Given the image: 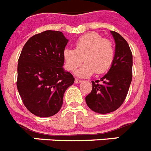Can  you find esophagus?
I'll use <instances>...</instances> for the list:
<instances>
[{
	"label": "esophagus",
	"instance_id": "34e87169",
	"mask_svg": "<svg viewBox=\"0 0 151 151\" xmlns=\"http://www.w3.org/2000/svg\"><path fill=\"white\" fill-rule=\"evenodd\" d=\"M81 82H82V81H81L80 79H78V78H76V79H75V83L76 84H78V83H80Z\"/></svg>",
	"mask_w": 151,
	"mask_h": 151
}]
</instances>
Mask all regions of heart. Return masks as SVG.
<instances>
[{"label": "heart", "mask_w": 151, "mask_h": 151, "mask_svg": "<svg viewBox=\"0 0 151 151\" xmlns=\"http://www.w3.org/2000/svg\"><path fill=\"white\" fill-rule=\"evenodd\" d=\"M65 66L69 71H76V76L88 77L96 73L101 74L109 69L114 58V47L111 41L103 38L97 32L83 35L75 42V49L66 48L63 53Z\"/></svg>", "instance_id": "b5f03b06"}]
</instances>
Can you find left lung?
I'll return each instance as SVG.
<instances>
[{
	"label": "left lung",
	"mask_w": 151,
	"mask_h": 151,
	"mask_svg": "<svg viewBox=\"0 0 151 151\" xmlns=\"http://www.w3.org/2000/svg\"><path fill=\"white\" fill-rule=\"evenodd\" d=\"M115 41V54L109 71L101 80L92 81V90L85 97L88 106L101 114L117 110L125 101L132 79V54L119 33L110 31Z\"/></svg>",
	"instance_id": "8db88e82"
}]
</instances>
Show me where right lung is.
Instances as JSON below:
<instances>
[{"mask_svg": "<svg viewBox=\"0 0 151 151\" xmlns=\"http://www.w3.org/2000/svg\"><path fill=\"white\" fill-rule=\"evenodd\" d=\"M69 40L61 32L47 30L31 37L18 60L17 89L34 115L49 117L59 112L66 89L75 78L63 67Z\"/></svg>", "mask_w": 151, "mask_h": 151, "instance_id": "1", "label": "right lung"}]
</instances>
